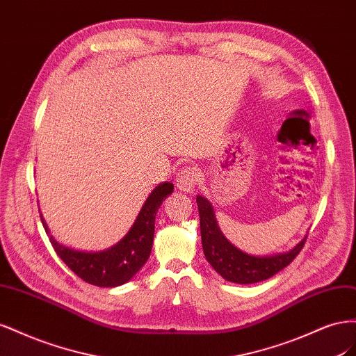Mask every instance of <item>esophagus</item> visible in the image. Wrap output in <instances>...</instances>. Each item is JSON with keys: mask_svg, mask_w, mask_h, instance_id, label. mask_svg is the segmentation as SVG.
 Instances as JSON below:
<instances>
[{"mask_svg": "<svg viewBox=\"0 0 356 356\" xmlns=\"http://www.w3.org/2000/svg\"><path fill=\"white\" fill-rule=\"evenodd\" d=\"M197 179H199V174L196 172V169L191 168V166H184L178 172L175 184L181 191L190 193L197 184Z\"/></svg>", "mask_w": 356, "mask_h": 356, "instance_id": "34e87169", "label": "esophagus"}]
</instances>
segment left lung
I'll return each instance as SVG.
<instances>
[{"label":"left lung","mask_w":356,"mask_h":356,"mask_svg":"<svg viewBox=\"0 0 356 356\" xmlns=\"http://www.w3.org/2000/svg\"><path fill=\"white\" fill-rule=\"evenodd\" d=\"M203 254L208 263L220 273L225 281L234 284H257L272 277L285 268L298 252L303 250L307 236H305L293 250L276 255L255 257L242 252L232 245L221 233L218 222L215 220L212 204L202 196L196 197Z\"/></svg>","instance_id":"left-lung-1"}]
</instances>
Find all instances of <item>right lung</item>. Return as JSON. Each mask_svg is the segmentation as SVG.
Masks as SVG:
<instances>
[{"instance_id": "add662e5", "label": "right lung", "mask_w": 356, "mask_h": 356, "mask_svg": "<svg viewBox=\"0 0 356 356\" xmlns=\"http://www.w3.org/2000/svg\"><path fill=\"white\" fill-rule=\"evenodd\" d=\"M172 191H174L172 182L159 184L149 193L131 230L127 232L120 242H117L108 250L99 252L75 251L58 243L50 236L53 250L60 257V260L84 282L105 288L123 285L127 281H131L139 268L147 263L149 254H152L156 213L160 204L163 203ZM41 222L44 225V230L49 233V227L42 217Z\"/></svg>"}]
</instances>
